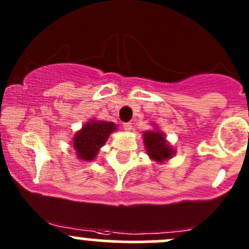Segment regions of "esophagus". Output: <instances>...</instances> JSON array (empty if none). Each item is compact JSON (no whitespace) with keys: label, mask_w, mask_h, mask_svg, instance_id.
<instances>
[{"label":"esophagus","mask_w":249,"mask_h":249,"mask_svg":"<svg viewBox=\"0 0 249 249\" xmlns=\"http://www.w3.org/2000/svg\"><path fill=\"white\" fill-rule=\"evenodd\" d=\"M123 127H124L125 131H130V130L132 129V124L131 123H125V124L123 125Z\"/></svg>","instance_id":"obj_1"}]
</instances>
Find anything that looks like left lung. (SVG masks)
<instances>
[{"label":"left lung","mask_w":249,"mask_h":249,"mask_svg":"<svg viewBox=\"0 0 249 249\" xmlns=\"http://www.w3.org/2000/svg\"><path fill=\"white\" fill-rule=\"evenodd\" d=\"M143 142H144L147 154L154 161L164 162L175 155V150L167 143L165 135L159 130L145 131L143 134Z\"/></svg>","instance_id":"8db88e82"}]
</instances>
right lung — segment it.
Instances as JSON below:
<instances>
[{
  "instance_id": "right-lung-1",
  "label": "right lung",
  "mask_w": 249,
  "mask_h": 249,
  "mask_svg": "<svg viewBox=\"0 0 249 249\" xmlns=\"http://www.w3.org/2000/svg\"><path fill=\"white\" fill-rule=\"evenodd\" d=\"M117 125L112 122L91 119L83 125L82 129L74 135L73 148L77 152L78 159L91 161L96 158L100 148L106 143Z\"/></svg>"
}]
</instances>
